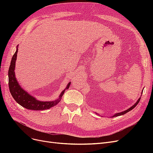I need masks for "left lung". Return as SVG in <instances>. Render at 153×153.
Here are the masks:
<instances>
[{"mask_svg":"<svg viewBox=\"0 0 153 153\" xmlns=\"http://www.w3.org/2000/svg\"><path fill=\"white\" fill-rule=\"evenodd\" d=\"M142 92H143V90H142V92H141V96H142ZM140 97L138 99V100L137 101V102L134 104L133 106H131L130 108H129L128 109H127V110H124V111H123V112H119V113H116V114H115L114 115H112V117H117V116H119V115H124V114H126L127 112H129V111L130 110H131L132 109H133L135 107V106L138 105V103H139V101H140Z\"/></svg>","mask_w":153,"mask_h":153,"instance_id":"left-lung-1","label":"left lung"}]
</instances>
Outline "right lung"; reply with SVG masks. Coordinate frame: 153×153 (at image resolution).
Instances as JSON below:
<instances>
[{"label": "right lung", "instance_id": "obj_1", "mask_svg": "<svg viewBox=\"0 0 153 153\" xmlns=\"http://www.w3.org/2000/svg\"><path fill=\"white\" fill-rule=\"evenodd\" d=\"M18 47H16V50L12 57L10 66L8 71V78H9V87L11 94L16 102L27 109L33 110H43L46 109H49L53 107L57 104H58L61 101L62 96H63L66 89H68L71 82H69L67 86L66 87L61 93L60 94L59 98L54 101H42L35 98L28 92L23 89L22 87L18 84V82L15 77V63L16 61V57L18 53Z\"/></svg>", "mask_w": 153, "mask_h": 153}]
</instances>
